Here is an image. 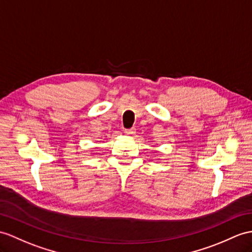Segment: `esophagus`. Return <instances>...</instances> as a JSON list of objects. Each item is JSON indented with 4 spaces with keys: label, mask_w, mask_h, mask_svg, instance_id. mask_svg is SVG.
Listing matches in <instances>:
<instances>
[{
    "label": "esophagus",
    "mask_w": 252,
    "mask_h": 252,
    "mask_svg": "<svg viewBox=\"0 0 252 252\" xmlns=\"http://www.w3.org/2000/svg\"><path fill=\"white\" fill-rule=\"evenodd\" d=\"M124 132H125L126 134H128V136H132V134L136 133V128L131 127V128H129V129H125Z\"/></svg>",
    "instance_id": "obj_1"
}]
</instances>
